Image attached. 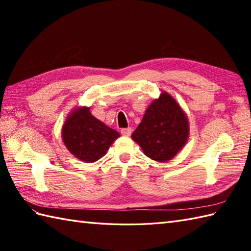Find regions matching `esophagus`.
<instances>
[{"instance_id": "esophagus-1", "label": "esophagus", "mask_w": 251, "mask_h": 251, "mask_svg": "<svg viewBox=\"0 0 251 251\" xmlns=\"http://www.w3.org/2000/svg\"><path fill=\"white\" fill-rule=\"evenodd\" d=\"M121 134L123 135V136H126V137H128V136H130L131 135V128H123L122 130H121Z\"/></svg>"}]
</instances>
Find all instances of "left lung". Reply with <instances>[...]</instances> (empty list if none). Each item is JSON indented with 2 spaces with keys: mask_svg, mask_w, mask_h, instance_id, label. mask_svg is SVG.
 <instances>
[{
  "mask_svg": "<svg viewBox=\"0 0 251 251\" xmlns=\"http://www.w3.org/2000/svg\"><path fill=\"white\" fill-rule=\"evenodd\" d=\"M131 138L148 157L156 162H167L188 141V117L177 101L163 92L149 105Z\"/></svg>",
  "mask_w": 251,
  "mask_h": 251,
  "instance_id": "obj_1",
  "label": "left lung"
}]
</instances>
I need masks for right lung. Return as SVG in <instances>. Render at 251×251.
Returning a JSON list of instances; mask_svg holds the SVG:
<instances>
[{
  "instance_id": "add662e5",
  "label": "right lung",
  "mask_w": 251,
  "mask_h": 251,
  "mask_svg": "<svg viewBox=\"0 0 251 251\" xmlns=\"http://www.w3.org/2000/svg\"><path fill=\"white\" fill-rule=\"evenodd\" d=\"M67 149L85 163H94L102 157L120 134L96 119L89 108L74 109L61 130Z\"/></svg>"
}]
</instances>
